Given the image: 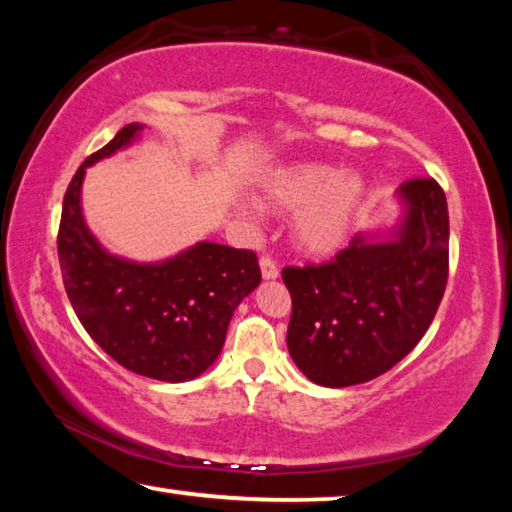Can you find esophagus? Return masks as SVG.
Wrapping results in <instances>:
<instances>
[{
  "instance_id": "34e87169",
  "label": "esophagus",
  "mask_w": 512,
  "mask_h": 512,
  "mask_svg": "<svg viewBox=\"0 0 512 512\" xmlns=\"http://www.w3.org/2000/svg\"><path fill=\"white\" fill-rule=\"evenodd\" d=\"M259 268H262L264 280H275V277L280 275V268H277V264L273 262L271 257H262V259H259Z\"/></svg>"
}]
</instances>
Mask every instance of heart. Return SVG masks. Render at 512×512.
I'll use <instances>...</instances> for the list:
<instances>
[{"instance_id":"b5f03b06","label":"heart","mask_w":512,"mask_h":512,"mask_svg":"<svg viewBox=\"0 0 512 512\" xmlns=\"http://www.w3.org/2000/svg\"><path fill=\"white\" fill-rule=\"evenodd\" d=\"M370 201V187L359 173L318 162L287 164L262 180V203L277 214H296L293 239L316 257L336 255L348 246Z\"/></svg>"}]
</instances>
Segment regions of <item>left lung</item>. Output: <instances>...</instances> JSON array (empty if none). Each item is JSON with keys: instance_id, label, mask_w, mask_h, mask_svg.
<instances>
[{"instance_id": "left-lung-1", "label": "left lung", "mask_w": 512, "mask_h": 512, "mask_svg": "<svg viewBox=\"0 0 512 512\" xmlns=\"http://www.w3.org/2000/svg\"><path fill=\"white\" fill-rule=\"evenodd\" d=\"M404 219L391 235L359 232L325 264L287 266L291 359L320 386L363 384L391 370L427 332L447 287L449 214L443 187L397 189Z\"/></svg>"}]
</instances>
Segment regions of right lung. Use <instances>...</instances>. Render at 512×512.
Instances as JSON below:
<instances>
[{
    "label": "right lung",
    "mask_w": 512,
    "mask_h": 512,
    "mask_svg": "<svg viewBox=\"0 0 512 512\" xmlns=\"http://www.w3.org/2000/svg\"><path fill=\"white\" fill-rule=\"evenodd\" d=\"M142 128L124 126L74 173L60 214L58 259L67 298L99 348L126 370L178 384L219 357L230 318L262 271L253 250L212 241L137 264L92 237L81 210L85 169L131 144Z\"/></svg>",
    "instance_id": "right-lung-1"
}]
</instances>
